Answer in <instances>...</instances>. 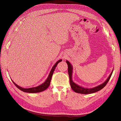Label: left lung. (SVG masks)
<instances>
[{"instance_id":"1","label":"left lung","mask_w":121,"mask_h":121,"mask_svg":"<svg viewBox=\"0 0 121 121\" xmlns=\"http://www.w3.org/2000/svg\"><path fill=\"white\" fill-rule=\"evenodd\" d=\"M66 63L68 64V74L69 78V83H70V85L72 88L73 90L75 91L76 93H81V94H90L95 93L97 91L100 90L103 88H104L105 85H107V84L108 82V81L110 79L111 76L112 75V73L113 72V70L112 71L111 74L109 75V77L108 78V79L106 80V81L103 83L102 84H100V85H98L97 86L94 87L93 88H84L81 86H79V85L74 83L72 80V74H73V68L71 64L69 63L68 60H66Z\"/></svg>"}]
</instances>
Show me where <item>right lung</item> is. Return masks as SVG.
Segmentation results:
<instances>
[{"mask_svg": "<svg viewBox=\"0 0 121 121\" xmlns=\"http://www.w3.org/2000/svg\"><path fill=\"white\" fill-rule=\"evenodd\" d=\"M61 61H62V60H58L56 62V63L54 64V65L52 67V69H51V71L49 73V74L48 76V77H47V79L46 80V81L43 83L41 84V85H40L39 86H38L37 87H35L29 88H24L21 87L19 86V85H17V84H16L13 81V80H12V81L14 85L16 86V87L17 88H19L20 90H21V91H23V92H27V93H38V92H42V91H44L45 90H46L47 88L49 87L54 69H56L57 64Z\"/></svg>", "mask_w": 121, "mask_h": 121, "instance_id": "right-lung-1", "label": "right lung"}]
</instances>
